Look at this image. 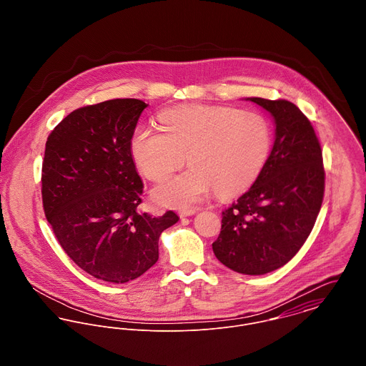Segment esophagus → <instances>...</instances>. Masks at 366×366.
Here are the masks:
<instances>
[{"mask_svg":"<svg viewBox=\"0 0 366 366\" xmlns=\"http://www.w3.org/2000/svg\"><path fill=\"white\" fill-rule=\"evenodd\" d=\"M179 214H180V217H190V215L196 214V209H180Z\"/></svg>","mask_w":366,"mask_h":366,"instance_id":"obj_1","label":"esophagus"}]
</instances>
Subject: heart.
I'll list each match as a JSON object with an SVG mask.
<instances>
[{
  "instance_id": "1",
  "label": "heart",
  "mask_w": 366,
  "mask_h": 366,
  "mask_svg": "<svg viewBox=\"0 0 366 366\" xmlns=\"http://www.w3.org/2000/svg\"><path fill=\"white\" fill-rule=\"evenodd\" d=\"M162 129L138 127L129 141L137 169L151 180L157 203L186 209L212 189L222 197L247 190L262 173L273 144L269 119L257 111L227 105H179L159 114Z\"/></svg>"
}]
</instances>
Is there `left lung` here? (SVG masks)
<instances>
[{"instance_id":"8db88e82","label":"left lung","mask_w":366,"mask_h":366,"mask_svg":"<svg viewBox=\"0 0 366 366\" xmlns=\"http://www.w3.org/2000/svg\"><path fill=\"white\" fill-rule=\"evenodd\" d=\"M274 119V144L259 177L229 209L212 251L227 267L264 274L290 261L322 204V152L309 118L287 100L247 99Z\"/></svg>"}]
</instances>
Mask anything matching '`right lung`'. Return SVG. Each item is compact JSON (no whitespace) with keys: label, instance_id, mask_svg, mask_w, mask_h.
<instances>
[{"label":"right lung","instance_id":"add662e5","mask_svg":"<svg viewBox=\"0 0 366 366\" xmlns=\"http://www.w3.org/2000/svg\"><path fill=\"white\" fill-rule=\"evenodd\" d=\"M147 104L115 99L74 109L46 141L42 202L67 257L89 274L127 283L159 258L160 234L179 217L138 212L144 183L129 141Z\"/></svg>","mask_w":366,"mask_h":366}]
</instances>
